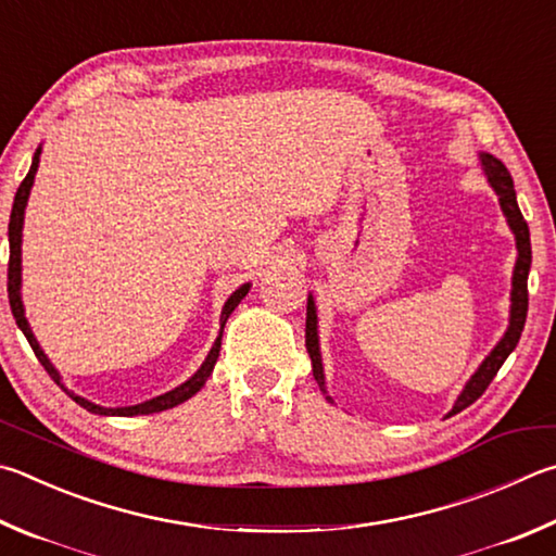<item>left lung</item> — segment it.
<instances>
[{
	"label": "left lung",
	"instance_id": "left-lung-1",
	"mask_svg": "<svg viewBox=\"0 0 556 556\" xmlns=\"http://www.w3.org/2000/svg\"><path fill=\"white\" fill-rule=\"evenodd\" d=\"M481 165L483 173H486L491 187L496 189V194L501 197V208L506 214L508 224L516 233L518 240V262H516V271H513V294H510V326L506 330V336L493 348L491 355L483 359V365L479 367L477 375L469 379L467 387H464L462 396L454 403V408L450 416L454 413L464 410L467 406H471L483 391L489 389V383L493 381V377L498 375V369L503 367V362L508 359V355L516 350L520 332L525 328V318H528V275H530V262H532V248H530V228L525 224V218L518 208L516 201V189H513V179L510 173L506 169V165L501 163L489 153L481 155ZM306 350L311 355V365H313V377H316L320 391L326 393V377H323V365H320V350H318V330H316V306H313V299L308 296V306H306ZM330 399V396H326Z\"/></svg>",
	"mask_w": 556,
	"mask_h": 556
}]
</instances>
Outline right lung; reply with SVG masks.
<instances>
[{
    "instance_id": "right-lung-1",
    "label": "right lung",
    "mask_w": 556,
    "mask_h": 556,
    "mask_svg": "<svg viewBox=\"0 0 556 556\" xmlns=\"http://www.w3.org/2000/svg\"><path fill=\"white\" fill-rule=\"evenodd\" d=\"M38 157H40V148L36 150L31 169H28V175L24 177V181H22V185H18V189H16L14 206H12V216H9V271H7V291H9V306H12V313H14V318H16V326L24 330L28 345H31V350L36 352V357H38L40 365H43V369L48 371L50 377H53L55 383H60V377H58L55 367L50 365L48 357L43 355V350L38 348V342H36V338H34L31 328H28V320H26V316H24V306H22V294H18V285H22V226H24V208H26V201H28V191H31V185H34V175H36V169H38ZM248 289H250V285H243L240 289H236L233 294H230V299L226 301V306H224V313H220V326H226L228 316H230V313H233V308L240 304V299H243V296L248 294ZM218 350H220V336L216 338L214 348H211L206 362L199 367V371H197L194 377L181 383V387L163 393V396L150 399V401H146V403H138V406H128V408H102V406H94V403H89V401L83 399V396H75V393H70L65 387H63V389L67 391V396L73 399L75 403H79V406L87 408L89 413H99V416H148V413L167 410V408L177 406V403H181V401H187V399L194 396V393H197L201 387H204L206 379L211 377V371H214V365H216V359H218Z\"/></svg>"
}]
</instances>
